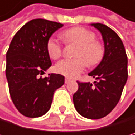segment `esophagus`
Wrapping results in <instances>:
<instances>
[{"label": "esophagus", "instance_id": "34e87169", "mask_svg": "<svg viewBox=\"0 0 135 135\" xmlns=\"http://www.w3.org/2000/svg\"><path fill=\"white\" fill-rule=\"evenodd\" d=\"M70 82V79H68V78H65V83H69Z\"/></svg>", "mask_w": 135, "mask_h": 135}]
</instances>
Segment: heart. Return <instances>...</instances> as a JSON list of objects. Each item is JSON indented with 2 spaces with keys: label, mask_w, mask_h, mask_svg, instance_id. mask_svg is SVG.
<instances>
[{
  "label": "heart",
  "mask_w": 135,
  "mask_h": 135,
  "mask_svg": "<svg viewBox=\"0 0 135 135\" xmlns=\"http://www.w3.org/2000/svg\"><path fill=\"white\" fill-rule=\"evenodd\" d=\"M61 37L68 44L79 46L74 59H64L55 66L58 74L69 78L79 76L86 68V65L94 67L99 65L104 56V48L102 43L95 40L94 32L84 27H76L63 31ZM47 52L49 57L57 60L62 56V46L59 40L49 38L47 41Z\"/></svg>",
  "instance_id": "heart-1"
}]
</instances>
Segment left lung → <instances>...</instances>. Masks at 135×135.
<instances>
[{"label":"left lung","instance_id":"8db88e82","mask_svg":"<svg viewBox=\"0 0 135 135\" xmlns=\"http://www.w3.org/2000/svg\"><path fill=\"white\" fill-rule=\"evenodd\" d=\"M92 26L102 34L104 56L99 65L88 74L96 81L93 84L78 82L79 89L74 94L73 100L80 115L100 119L110 113L120 100L128 78V60L123 43L114 31L101 23Z\"/></svg>","mask_w":135,"mask_h":135}]
</instances>
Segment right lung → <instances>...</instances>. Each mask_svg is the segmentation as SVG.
Returning <instances> with one entry per match:
<instances>
[{"label": "right lung", "instance_id": "right-lung-1", "mask_svg": "<svg viewBox=\"0 0 135 135\" xmlns=\"http://www.w3.org/2000/svg\"><path fill=\"white\" fill-rule=\"evenodd\" d=\"M63 24L33 19L15 34L6 52V74L11 100L18 112L27 117L44 115L51 107L54 91L65 83L61 74H49L52 65L47 41Z\"/></svg>", "mask_w": 135, "mask_h": 135}]
</instances>
